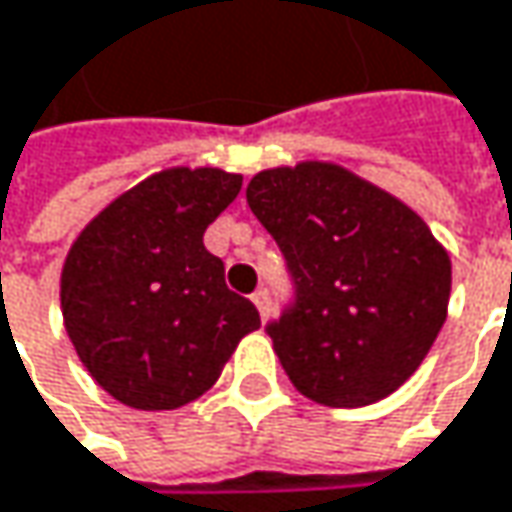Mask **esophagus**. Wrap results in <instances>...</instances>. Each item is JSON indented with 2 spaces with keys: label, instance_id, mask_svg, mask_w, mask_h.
<instances>
[{
  "label": "esophagus",
  "instance_id": "1",
  "mask_svg": "<svg viewBox=\"0 0 512 512\" xmlns=\"http://www.w3.org/2000/svg\"><path fill=\"white\" fill-rule=\"evenodd\" d=\"M253 303H256V309L262 312V318H268V312H271V294H268V288L253 291Z\"/></svg>",
  "mask_w": 512,
  "mask_h": 512
}]
</instances>
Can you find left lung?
<instances>
[{
	"label": "left lung",
	"mask_w": 512,
	"mask_h": 512,
	"mask_svg": "<svg viewBox=\"0 0 512 512\" xmlns=\"http://www.w3.org/2000/svg\"><path fill=\"white\" fill-rule=\"evenodd\" d=\"M247 206L274 235L294 286V303L265 327L294 389L351 410L404 386L451 297V259L427 224L324 161L256 173Z\"/></svg>",
	"instance_id": "left-lung-1"
}]
</instances>
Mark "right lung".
<instances>
[{
	"mask_svg": "<svg viewBox=\"0 0 512 512\" xmlns=\"http://www.w3.org/2000/svg\"><path fill=\"white\" fill-rule=\"evenodd\" d=\"M241 176L173 167L129 188L82 229L61 271L64 327L96 383L126 407L176 410L215 386L235 345L259 330L229 291L203 232Z\"/></svg>",
	"mask_w": 512,
	"mask_h": 512,
	"instance_id": "right-lung-1",
	"label": "right lung"
}]
</instances>
